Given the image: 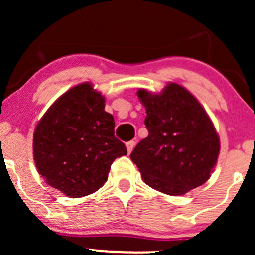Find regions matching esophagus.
I'll use <instances>...</instances> for the list:
<instances>
[{"label": "esophagus", "mask_w": 255, "mask_h": 255, "mask_svg": "<svg viewBox=\"0 0 255 255\" xmlns=\"http://www.w3.org/2000/svg\"><path fill=\"white\" fill-rule=\"evenodd\" d=\"M134 145H135V142H134V140H129V142L126 143V146H127L128 153H130V151L133 150V148H134Z\"/></svg>", "instance_id": "esophagus-1"}]
</instances>
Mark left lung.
I'll list each match as a JSON object with an SVG mask.
<instances>
[{
	"label": "left lung",
	"mask_w": 255,
	"mask_h": 255,
	"mask_svg": "<svg viewBox=\"0 0 255 255\" xmlns=\"http://www.w3.org/2000/svg\"><path fill=\"white\" fill-rule=\"evenodd\" d=\"M148 137L130 159L146 185L166 195L186 194L210 179L220 153V138L200 102L170 82L160 94L140 89Z\"/></svg>",
	"instance_id": "left-lung-1"
}]
</instances>
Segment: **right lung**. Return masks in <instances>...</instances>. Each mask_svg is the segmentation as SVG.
Instances as JSON below:
<instances>
[{"label": "right lung", "mask_w": 255, "mask_h": 255, "mask_svg": "<svg viewBox=\"0 0 255 255\" xmlns=\"http://www.w3.org/2000/svg\"><path fill=\"white\" fill-rule=\"evenodd\" d=\"M127 155L115 137V120L105 97L84 82L61 95L37 125L33 156L45 182L66 196L97 191L116 158Z\"/></svg>", "instance_id": "add662e5"}]
</instances>
